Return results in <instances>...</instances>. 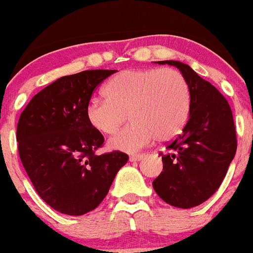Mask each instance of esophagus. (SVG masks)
Here are the masks:
<instances>
[{"mask_svg": "<svg viewBox=\"0 0 253 253\" xmlns=\"http://www.w3.org/2000/svg\"><path fill=\"white\" fill-rule=\"evenodd\" d=\"M143 158V154H132V156L129 157L130 162H138Z\"/></svg>", "mask_w": 253, "mask_h": 253, "instance_id": "obj_1", "label": "esophagus"}]
</instances>
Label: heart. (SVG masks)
Listing matches in <instances>:
<instances>
[{
	"instance_id": "1",
	"label": "heart",
	"mask_w": 253,
	"mask_h": 253,
	"mask_svg": "<svg viewBox=\"0 0 253 253\" xmlns=\"http://www.w3.org/2000/svg\"><path fill=\"white\" fill-rule=\"evenodd\" d=\"M107 99H91L85 107L88 123L105 135L115 134L129 115L131 124L108 141L112 151L135 153L156 138L177 136L188 121L191 89L177 70H126L105 86Z\"/></svg>"
}]
</instances>
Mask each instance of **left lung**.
I'll list each match as a JSON object with an SVG mask.
<instances>
[{"instance_id": "obj_1", "label": "left lung", "mask_w": 253, "mask_h": 253, "mask_svg": "<svg viewBox=\"0 0 253 253\" xmlns=\"http://www.w3.org/2000/svg\"><path fill=\"white\" fill-rule=\"evenodd\" d=\"M176 66L191 89V111L182 132L162 154L163 171L153 188L165 203L189 209L209 199L221 186L236 152L233 113L225 97L187 64Z\"/></svg>"}]
</instances>
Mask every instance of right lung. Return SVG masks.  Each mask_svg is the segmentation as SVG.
I'll return each instance as SVG.
<instances>
[{"instance_id":"add662e5","label":"right lung","mask_w":253,"mask_h":253,"mask_svg":"<svg viewBox=\"0 0 253 253\" xmlns=\"http://www.w3.org/2000/svg\"><path fill=\"white\" fill-rule=\"evenodd\" d=\"M117 70L64 76L35 95L17 126L18 151L37 194L70 216L94 210L129 156L96 154L105 138L88 123L85 107L97 85Z\"/></svg>"}]
</instances>
